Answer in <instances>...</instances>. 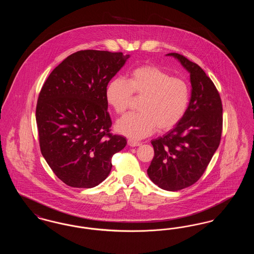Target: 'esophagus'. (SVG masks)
<instances>
[{
    "label": "esophagus",
    "instance_id": "esophagus-1",
    "mask_svg": "<svg viewBox=\"0 0 254 254\" xmlns=\"http://www.w3.org/2000/svg\"><path fill=\"white\" fill-rule=\"evenodd\" d=\"M127 144H128V145H130V146H138V145H141L140 142L135 141V140H132V139H128L127 140Z\"/></svg>",
    "mask_w": 254,
    "mask_h": 254
}]
</instances>
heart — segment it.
<instances>
[{
	"mask_svg": "<svg viewBox=\"0 0 254 254\" xmlns=\"http://www.w3.org/2000/svg\"><path fill=\"white\" fill-rule=\"evenodd\" d=\"M132 94L143 96L138 113H128L116 124L119 133L132 139H141L156 127L167 131L184 118L190 106V89L188 83L156 65L146 64L133 69L127 82L112 79L107 86L106 97L117 114L129 106Z\"/></svg>",
	"mask_w": 254,
	"mask_h": 254,
	"instance_id": "b5f03b06",
	"label": "heart"
}]
</instances>
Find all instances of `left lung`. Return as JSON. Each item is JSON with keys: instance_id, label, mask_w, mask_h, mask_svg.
Masks as SVG:
<instances>
[{"instance_id": "1", "label": "left lung", "mask_w": 254, "mask_h": 254, "mask_svg": "<svg viewBox=\"0 0 254 254\" xmlns=\"http://www.w3.org/2000/svg\"><path fill=\"white\" fill-rule=\"evenodd\" d=\"M190 74L191 97L184 118L163 137L151 141L154 148L147 175L159 188L176 191L198 181L219 146L223 108L217 88L205 71L178 53H169Z\"/></svg>"}]
</instances>
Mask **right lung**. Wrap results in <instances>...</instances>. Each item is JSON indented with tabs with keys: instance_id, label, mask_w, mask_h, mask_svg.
<instances>
[{
	"instance_id": "obj_1",
	"label": "right lung",
	"mask_w": 254,
	"mask_h": 254,
	"mask_svg": "<svg viewBox=\"0 0 254 254\" xmlns=\"http://www.w3.org/2000/svg\"><path fill=\"white\" fill-rule=\"evenodd\" d=\"M129 58L122 52L80 50L61 63L38 97L41 152L55 175L72 188L104 181L111 158L127 140L110 133L107 86Z\"/></svg>"
}]
</instances>
